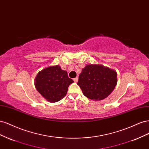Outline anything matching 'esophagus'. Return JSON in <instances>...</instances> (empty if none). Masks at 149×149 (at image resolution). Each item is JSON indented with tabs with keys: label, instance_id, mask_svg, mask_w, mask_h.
Here are the masks:
<instances>
[{
	"label": "esophagus",
	"instance_id": "34e87169",
	"mask_svg": "<svg viewBox=\"0 0 149 149\" xmlns=\"http://www.w3.org/2000/svg\"><path fill=\"white\" fill-rule=\"evenodd\" d=\"M73 81H74L75 83H77L78 81V78L76 77V78H74V79H73Z\"/></svg>",
	"mask_w": 149,
	"mask_h": 149
}]
</instances>
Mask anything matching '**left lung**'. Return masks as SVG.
Listing matches in <instances>:
<instances>
[{
	"instance_id": "8db88e82",
	"label": "left lung",
	"mask_w": 149,
	"mask_h": 149,
	"mask_svg": "<svg viewBox=\"0 0 149 149\" xmlns=\"http://www.w3.org/2000/svg\"><path fill=\"white\" fill-rule=\"evenodd\" d=\"M117 82L116 71L100 65H88L79 74L77 84L86 97L100 101L109 95Z\"/></svg>"
}]
</instances>
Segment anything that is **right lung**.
Instances as JSON below:
<instances>
[{
	"label": "right lung",
	"instance_id": "obj_1",
	"mask_svg": "<svg viewBox=\"0 0 149 149\" xmlns=\"http://www.w3.org/2000/svg\"><path fill=\"white\" fill-rule=\"evenodd\" d=\"M35 86L39 93L50 102H56L63 98L69 86L73 83L66 71L60 66H49L38 72L35 79Z\"/></svg>",
	"mask_w": 149,
	"mask_h": 149
}]
</instances>
